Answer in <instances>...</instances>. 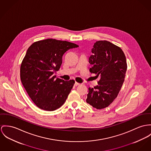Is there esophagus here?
<instances>
[{
    "mask_svg": "<svg viewBox=\"0 0 151 151\" xmlns=\"http://www.w3.org/2000/svg\"><path fill=\"white\" fill-rule=\"evenodd\" d=\"M74 85H75V86H78L80 85V84H79V83H78V82H76H76L75 83V84H74Z\"/></svg>",
    "mask_w": 151,
    "mask_h": 151,
    "instance_id": "1",
    "label": "esophagus"
}]
</instances>
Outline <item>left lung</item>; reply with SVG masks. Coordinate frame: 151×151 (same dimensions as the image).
<instances>
[{
	"label": "left lung",
	"mask_w": 151,
	"mask_h": 151,
	"mask_svg": "<svg viewBox=\"0 0 151 151\" xmlns=\"http://www.w3.org/2000/svg\"><path fill=\"white\" fill-rule=\"evenodd\" d=\"M91 52L90 72L100 76V80L97 86L88 88L86 102L96 109H102L116 98L124 81L127 63L122 50L107 41H96Z\"/></svg>",
	"instance_id": "1"
}]
</instances>
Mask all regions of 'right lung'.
Instances as JSON below:
<instances>
[{
  "label": "right lung",
  "instance_id": "add662e5",
  "mask_svg": "<svg viewBox=\"0 0 151 151\" xmlns=\"http://www.w3.org/2000/svg\"><path fill=\"white\" fill-rule=\"evenodd\" d=\"M78 47L66 41L49 38L35 42L28 48L21 65V80L40 109L54 111L65 102L75 81H64L53 73L60 69L63 55Z\"/></svg>",
  "mask_w": 151,
  "mask_h": 151
}]
</instances>
